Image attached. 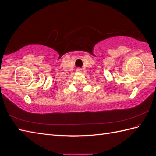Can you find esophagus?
Here are the masks:
<instances>
[{
	"instance_id": "1",
	"label": "esophagus",
	"mask_w": 156,
	"mask_h": 156,
	"mask_svg": "<svg viewBox=\"0 0 156 156\" xmlns=\"http://www.w3.org/2000/svg\"><path fill=\"white\" fill-rule=\"evenodd\" d=\"M76 72H78V73H80V72H83V71H82V69L81 68H77V69H76Z\"/></svg>"
}]
</instances>
